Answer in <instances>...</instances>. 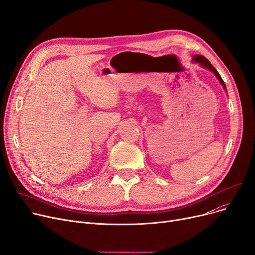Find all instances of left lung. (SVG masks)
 Instances as JSON below:
<instances>
[{"instance_id": "8db88e82", "label": "left lung", "mask_w": 255, "mask_h": 255, "mask_svg": "<svg viewBox=\"0 0 255 255\" xmlns=\"http://www.w3.org/2000/svg\"><path fill=\"white\" fill-rule=\"evenodd\" d=\"M192 61H193V62H195V63H199V65H200V66H203V67H205V68H207V69L211 70L214 74L216 75V77L218 78V80L220 82V84L222 85V87L224 88V90H226L225 84H224V82H223V79L221 78L220 74L218 73V71H217L215 68H214V66L210 63V61H209L207 58H205L204 56H200V55H195V56H193Z\"/></svg>"}]
</instances>
